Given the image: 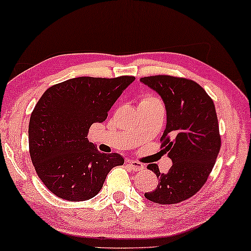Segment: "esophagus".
I'll return each instance as SVG.
<instances>
[{"mask_svg":"<svg viewBox=\"0 0 251 251\" xmlns=\"http://www.w3.org/2000/svg\"><path fill=\"white\" fill-rule=\"evenodd\" d=\"M128 166L132 169V171H135V172H141V171H143V169L145 168V166L143 165V164H141V162L133 161V160L129 161L128 162Z\"/></svg>","mask_w":251,"mask_h":251,"instance_id":"34e87169","label":"esophagus"}]
</instances>
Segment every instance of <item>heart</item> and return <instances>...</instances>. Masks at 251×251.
<instances>
[{"label": "heart", "instance_id": "1", "mask_svg": "<svg viewBox=\"0 0 251 251\" xmlns=\"http://www.w3.org/2000/svg\"><path fill=\"white\" fill-rule=\"evenodd\" d=\"M155 101H160V100L157 99V98L153 97V96H145L141 100V102H139V103H150V102H155Z\"/></svg>", "mask_w": 251, "mask_h": 251}]
</instances>
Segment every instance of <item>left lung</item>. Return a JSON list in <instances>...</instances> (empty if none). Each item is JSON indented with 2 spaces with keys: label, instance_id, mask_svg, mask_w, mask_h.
I'll return each instance as SVG.
<instances>
[{
  "label": "left lung",
  "instance_id": "obj_1",
  "mask_svg": "<svg viewBox=\"0 0 251 251\" xmlns=\"http://www.w3.org/2000/svg\"><path fill=\"white\" fill-rule=\"evenodd\" d=\"M141 82L165 103L167 125L160 142L173 162L167 173H160L157 164L148 166L159 182L144 196L161 205L180 203L203 187L220 151L216 107L203 87L191 79L158 75L143 77Z\"/></svg>",
  "mask_w": 251,
  "mask_h": 251
}]
</instances>
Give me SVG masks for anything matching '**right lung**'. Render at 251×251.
I'll list each match as a JSON object with an SVG mask.
<instances>
[{
  "instance_id": "obj_1",
  "label": "right lung",
  "mask_w": 251,
  "mask_h": 251,
  "mask_svg": "<svg viewBox=\"0 0 251 251\" xmlns=\"http://www.w3.org/2000/svg\"><path fill=\"white\" fill-rule=\"evenodd\" d=\"M133 80V76L71 78L39 99L28 125L30 155L38 176L57 197L90 200L101 190L110 169L123 165L121 155L101 153L86 137Z\"/></svg>"
}]
</instances>
